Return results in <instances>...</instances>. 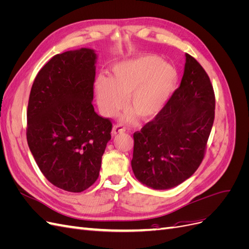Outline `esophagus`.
<instances>
[{
  "label": "esophagus",
  "instance_id": "1",
  "mask_svg": "<svg viewBox=\"0 0 249 249\" xmlns=\"http://www.w3.org/2000/svg\"><path fill=\"white\" fill-rule=\"evenodd\" d=\"M124 132H125V130H124V127L123 125L116 124V125L113 126L111 133H112V136H115V135H117V134H122V133H124Z\"/></svg>",
  "mask_w": 249,
  "mask_h": 249
}]
</instances>
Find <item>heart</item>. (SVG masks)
Wrapping results in <instances>:
<instances>
[{
    "mask_svg": "<svg viewBox=\"0 0 249 249\" xmlns=\"http://www.w3.org/2000/svg\"><path fill=\"white\" fill-rule=\"evenodd\" d=\"M178 72L161 58L145 55L124 60L112 67L110 78L97 77L96 102L105 116L127 107L141 119L156 116L164 109L175 90Z\"/></svg>",
    "mask_w": 249,
    "mask_h": 249,
    "instance_id": "b5f03b06",
    "label": "heart"
}]
</instances>
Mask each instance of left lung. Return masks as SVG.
Here are the masks:
<instances>
[{
	"mask_svg": "<svg viewBox=\"0 0 249 249\" xmlns=\"http://www.w3.org/2000/svg\"><path fill=\"white\" fill-rule=\"evenodd\" d=\"M179 87L164 109L134 133L135 177L155 190L182 184L200 165L215 116V95L202 66L186 54Z\"/></svg>",
	"mask_w": 249,
	"mask_h": 249,
	"instance_id": "left-lung-1",
	"label": "left lung"
}]
</instances>
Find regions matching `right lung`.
<instances>
[{
    "label": "right lung",
    "instance_id": "right-lung-1",
    "mask_svg": "<svg viewBox=\"0 0 249 249\" xmlns=\"http://www.w3.org/2000/svg\"><path fill=\"white\" fill-rule=\"evenodd\" d=\"M97 54L82 48L53 57L37 73L27 111V141L50 183L82 192L99 178L112 124L92 106Z\"/></svg>",
    "mask_w": 249,
    "mask_h": 249
}]
</instances>
